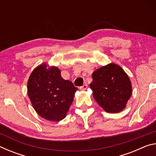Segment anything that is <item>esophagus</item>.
Here are the masks:
<instances>
[{
    "mask_svg": "<svg viewBox=\"0 0 156 156\" xmlns=\"http://www.w3.org/2000/svg\"><path fill=\"white\" fill-rule=\"evenodd\" d=\"M88 87V85L87 84H84V85H83L82 87H80V89L81 91H85L87 89Z\"/></svg>",
    "mask_w": 156,
    "mask_h": 156,
    "instance_id": "1",
    "label": "esophagus"
}]
</instances>
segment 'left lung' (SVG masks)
<instances>
[{"instance_id": "1", "label": "left lung", "mask_w": 156, "mask_h": 156, "mask_svg": "<svg viewBox=\"0 0 156 156\" xmlns=\"http://www.w3.org/2000/svg\"><path fill=\"white\" fill-rule=\"evenodd\" d=\"M93 97L105 112L118 113L126 107L132 94L130 79L120 66L110 63L92 73Z\"/></svg>"}]
</instances>
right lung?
<instances>
[{
  "label": "right lung",
  "mask_w": 156,
  "mask_h": 156,
  "mask_svg": "<svg viewBox=\"0 0 156 156\" xmlns=\"http://www.w3.org/2000/svg\"><path fill=\"white\" fill-rule=\"evenodd\" d=\"M78 88L63 79L57 67L43 63L27 82V94L36 113L44 119L59 122L66 117Z\"/></svg>",
  "instance_id": "obj_1"
}]
</instances>
